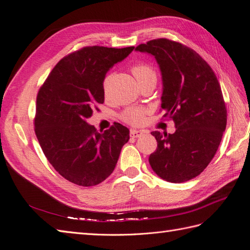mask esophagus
I'll return each mask as SVG.
<instances>
[{"label":"esophagus","mask_w":250,"mask_h":250,"mask_svg":"<svg viewBox=\"0 0 250 250\" xmlns=\"http://www.w3.org/2000/svg\"><path fill=\"white\" fill-rule=\"evenodd\" d=\"M144 134L143 130H137V129H131L130 130V137L131 138H140Z\"/></svg>","instance_id":"esophagus-1"}]
</instances>
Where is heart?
Instances as JSON below:
<instances>
[{
	"label": "heart",
	"instance_id": "1",
	"mask_svg": "<svg viewBox=\"0 0 250 250\" xmlns=\"http://www.w3.org/2000/svg\"><path fill=\"white\" fill-rule=\"evenodd\" d=\"M131 72L138 82H143L149 79L156 80V73L151 65L147 63H139L131 67ZM109 77H106L103 81V87L106 88L108 84ZM144 115H145V109L140 107H128L122 113H121V119L124 122L131 125H139L143 122Z\"/></svg>",
	"mask_w": 250,
	"mask_h": 250
}]
</instances>
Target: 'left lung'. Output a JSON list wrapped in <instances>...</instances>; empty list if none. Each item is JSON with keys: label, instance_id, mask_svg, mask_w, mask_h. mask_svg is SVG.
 Listing matches in <instances>:
<instances>
[{"label": "left lung", "instance_id": "obj_1", "mask_svg": "<svg viewBox=\"0 0 250 250\" xmlns=\"http://www.w3.org/2000/svg\"><path fill=\"white\" fill-rule=\"evenodd\" d=\"M135 51L153 55L163 78L164 117L175 123L174 133L153 131L157 148L149 164L169 183L190 180L208 167L220 145L228 113L214 71L197 52L167 39L141 43Z\"/></svg>", "mask_w": 250, "mask_h": 250}]
</instances>
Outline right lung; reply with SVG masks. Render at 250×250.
<instances>
[{"mask_svg":"<svg viewBox=\"0 0 250 250\" xmlns=\"http://www.w3.org/2000/svg\"><path fill=\"white\" fill-rule=\"evenodd\" d=\"M133 49L75 51L59 60L39 90L36 138L53 168L75 185L92 187L106 179L129 140V129L120 123L102 132L85 120L104 102L105 75Z\"/></svg>","mask_w":250,"mask_h":250,"instance_id":"1","label":"right lung"}]
</instances>
